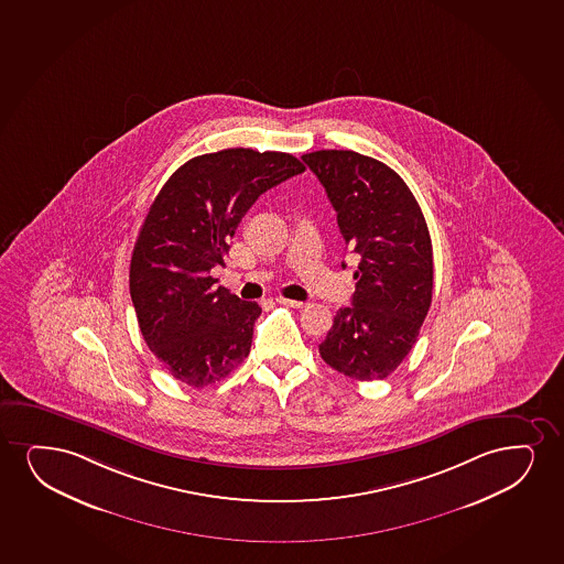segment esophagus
Segmentation results:
<instances>
[{
	"mask_svg": "<svg viewBox=\"0 0 564 564\" xmlns=\"http://www.w3.org/2000/svg\"><path fill=\"white\" fill-rule=\"evenodd\" d=\"M279 303H282V305H285V307H293V308H307L308 303H303V301H295V300H284V297H280Z\"/></svg>",
	"mask_w": 564,
	"mask_h": 564,
	"instance_id": "obj_1",
	"label": "esophagus"
}]
</instances>
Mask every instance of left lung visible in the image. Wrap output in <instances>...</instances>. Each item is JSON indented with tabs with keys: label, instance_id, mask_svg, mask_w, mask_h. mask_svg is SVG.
<instances>
[{
	"label": "left lung",
	"instance_id": "1",
	"mask_svg": "<svg viewBox=\"0 0 564 564\" xmlns=\"http://www.w3.org/2000/svg\"><path fill=\"white\" fill-rule=\"evenodd\" d=\"M301 158L326 188L358 261L352 305L337 311L321 357L347 378L386 379L414 347L433 300L427 223L399 173L376 158L355 150Z\"/></svg>",
	"mask_w": 564,
	"mask_h": 564
}]
</instances>
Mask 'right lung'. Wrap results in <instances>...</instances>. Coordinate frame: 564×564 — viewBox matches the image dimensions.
<instances>
[{
	"instance_id": "1",
	"label": "right lung",
	"mask_w": 564,
	"mask_h": 564,
	"mask_svg": "<svg viewBox=\"0 0 564 564\" xmlns=\"http://www.w3.org/2000/svg\"><path fill=\"white\" fill-rule=\"evenodd\" d=\"M305 172L285 152L227 149L188 160L162 186L139 230L129 292L149 349L186 386H212L250 355L261 307L209 272L251 204Z\"/></svg>"
}]
</instances>
